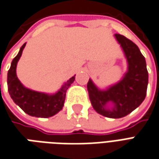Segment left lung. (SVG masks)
I'll return each instance as SVG.
<instances>
[{"mask_svg":"<svg viewBox=\"0 0 159 159\" xmlns=\"http://www.w3.org/2000/svg\"><path fill=\"white\" fill-rule=\"evenodd\" d=\"M120 43L128 62V71L123 79L106 91H100L91 80L88 83V91L93 109L108 118H121L136 109L147 94L148 72L144 56L136 44L119 34H115ZM112 102V108L107 103Z\"/></svg>","mask_w":159,"mask_h":159,"instance_id":"obj_1","label":"left lung"}]
</instances>
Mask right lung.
Listing matches in <instances>:
<instances>
[{"instance_id":"right-lung-1","label":"right lung","mask_w":159,"mask_h":159,"mask_svg":"<svg viewBox=\"0 0 159 159\" xmlns=\"http://www.w3.org/2000/svg\"><path fill=\"white\" fill-rule=\"evenodd\" d=\"M25 45L26 43L21 47L17 56L12 60L8 70V92L14 103L17 104L26 114L35 117L48 118L62 109L66 90L74 82L75 76L68 80L56 94L48 95L24 88L17 78L16 67Z\"/></svg>"}]
</instances>
